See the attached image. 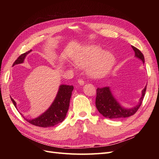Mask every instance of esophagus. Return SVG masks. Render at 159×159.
Instances as JSON below:
<instances>
[{"label":"esophagus","instance_id":"34e87169","mask_svg":"<svg viewBox=\"0 0 159 159\" xmlns=\"http://www.w3.org/2000/svg\"><path fill=\"white\" fill-rule=\"evenodd\" d=\"M78 84L81 85H83L84 84V81L83 80H81V79H79L78 80Z\"/></svg>","mask_w":159,"mask_h":159}]
</instances>
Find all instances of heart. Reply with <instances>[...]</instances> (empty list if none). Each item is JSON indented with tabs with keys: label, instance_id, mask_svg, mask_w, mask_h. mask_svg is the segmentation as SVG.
I'll return each mask as SVG.
<instances>
[{
	"label": "heart",
	"instance_id": "heart-1",
	"mask_svg": "<svg viewBox=\"0 0 159 159\" xmlns=\"http://www.w3.org/2000/svg\"><path fill=\"white\" fill-rule=\"evenodd\" d=\"M75 64L85 68L91 78H101L107 74L115 63V57L109 52H103L102 48L91 45L82 48L74 56Z\"/></svg>",
	"mask_w": 159,
	"mask_h": 159
}]
</instances>
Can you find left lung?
I'll return each instance as SVG.
<instances>
[{"label":"left lung","mask_w":159,"mask_h":159,"mask_svg":"<svg viewBox=\"0 0 159 159\" xmlns=\"http://www.w3.org/2000/svg\"><path fill=\"white\" fill-rule=\"evenodd\" d=\"M134 52L135 57H138L145 63V58L142 52L137 48L131 46ZM147 85L142 91V96L139 99V103L132 108H125L120 105L113 95L109 87H104L97 89L95 105L98 111L103 117L109 119H119L129 117L135 113L142 104L145 97Z\"/></svg>","instance_id":"left-lung-1"}]
</instances>
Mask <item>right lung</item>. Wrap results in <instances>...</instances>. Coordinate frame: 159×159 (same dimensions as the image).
<instances>
[{
  "instance_id": "right-lung-1",
  "label": "right lung",
  "mask_w": 159,
  "mask_h": 159,
  "mask_svg": "<svg viewBox=\"0 0 159 159\" xmlns=\"http://www.w3.org/2000/svg\"><path fill=\"white\" fill-rule=\"evenodd\" d=\"M31 51L32 50L21 54L14 62L12 66L23 63L26 55L29 54ZM73 89V85H61L54 101L44 113L35 119H25L26 120V121L33 125L40 127H50L62 122L64 120L66 113L68 111L70 101ZM11 99L14 106L16 107L15 101L11 97Z\"/></svg>"
}]
</instances>
